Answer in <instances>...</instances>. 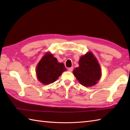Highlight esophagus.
Listing matches in <instances>:
<instances>
[{
    "mask_svg": "<svg viewBox=\"0 0 130 130\" xmlns=\"http://www.w3.org/2000/svg\"><path fill=\"white\" fill-rule=\"evenodd\" d=\"M68 70L69 71H72L73 70V67H71V68H68Z\"/></svg>",
    "mask_w": 130,
    "mask_h": 130,
    "instance_id": "esophagus-1",
    "label": "esophagus"
}]
</instances>
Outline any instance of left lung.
I'll list each match as a JSON object with an SVG mask.
<instances>
[{"label":"left lung","instance_id":"1","mask_svg":"<svg viewBox=\"0 0 130 130\" xmlns=\"http://www.w3.org/2000/svg\"><path fill=\"white\" fill-rule=\"evenodd\" d=\"M79 67L74 69L73 74L80 83L85 87L95 85L101 77V69L98 60L91 52L82 56Z\"/></svg>","mask_w":130,"mask_h":130}]
</instances>
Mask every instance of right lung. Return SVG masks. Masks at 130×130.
Listing matches in <instances>:
<instances>
[{
    "label": "right lung",
    "instance_id": "add662e5",
    "mask_svg": "<svg viewBox=\"0 0 130 130\" xmlns=\"http://www.w3.org/2000/svg\"><path fill=\"white\" fill-rule=\"evenodd\" d=\"M66 68L62 62H59L50 52L42 57L36 67L38 80L43 84H49L57 80Z\"/></svg>",
    "mask_w": 130,
    "mask_h": 130
}]
</instances>
